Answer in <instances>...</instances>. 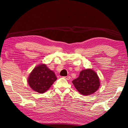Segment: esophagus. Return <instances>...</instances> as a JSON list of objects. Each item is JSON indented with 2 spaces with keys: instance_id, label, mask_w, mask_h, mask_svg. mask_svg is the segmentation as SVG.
Listing matches in <instances>:
<instances>
[{
  "instance_id": "obj_1",
  "label": "esophagus",
  "mask_w": 128,
  "mask_h": 128,
  "mask_svg": "<svg viewBox=\"0 0 128 128\" xmlns=\"http://www.w3.org/2000/svg\"><path fill=\"white\" fill-rule=\"evenodd\" d=\"M64 78H65L66 80H69L70 79V76H66L64 77Z\"/></svg>"
}]
</instances>
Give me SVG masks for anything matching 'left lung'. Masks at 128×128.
<instances>
[{"instance_id":"1","label":"left lung","mask_w":128,"mask_h":128,"mask_svg":"<svg viewBox=\"0 0 128 128\" xmlns=\"http://www.w3.org/2000/svg\"><path fill=\"white\" fill-rule=\"evenodd\" d=\"M72 83L76 90L84 96H89L97 91L100 86V78L96 72L92 69L83 70L79 76Z\"/></svg>"}]
</instances>
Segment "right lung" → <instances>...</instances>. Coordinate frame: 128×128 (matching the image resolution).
Segmentation results:
<instances>
[{"label":"right lung","mask_w":128,"mask_h":128,"mask_svg":"<svg viewBox=\"0 0 128 128\" xmlns=\"http://www.w3.org/2000/svg\"><path fill=\"white\" fill-rule=\"evenodd\" d=\"M56 79L55 73L45 64H41L32 70L27 81L33 90L41 94L46 92Z\"/></svg>","instance_id":"obj_1"}]
</instances>
